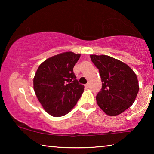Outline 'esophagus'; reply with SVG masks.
Wrapping results in <instances>:
<instances>
[{
	"instance_id": "34e87169",
	"label": "esophagus",
	"mask_w": 154,
	"mask_h": 154,
	"mask_svg": "<svg viewBox=\"0 0 154 154\" xmlns=\"http://www.w3.org/2000/svg\"><path fill=\"white\" fill-rule=\"evenodd\" d=\"M85 88H89L90 87V83H86V84L85 85Z\"/></svg>"
}]
</instances>
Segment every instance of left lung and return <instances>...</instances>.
<instances>
[{
	"instance_id": "1",
	"label": "left lung",
	"mask_w": 154,
	"mask_h": 154,
	"mask_svg": "<svg viewBox=\"0 0 154 154\" xmlns=\"http://www.w3.org/2000/svg\"><path fill=\"white\" fill-rule=\"evenodd\" d=\"M99 70L103 85L96 95V102L106 115L118 116L134 102L139 82L136 74L127 64L105 55H90Z\"/></svg>"
}]
</instances>
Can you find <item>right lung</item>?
<instances>
[{
    "instance_id": "add662e5",
    "label": "right lung",
    "mask_w": 154,
    "mask_h": 154,
    "mask_svg": "<svg viewBox=\"0 0 154 154\" xmlns=\"http://www.w3.org/2000/svg\"><path fill=\"white\" fill-rule=\"evenodd\" d=\"M80 54L68 51L51 57L38 66L34 77V90L47 113L54 117L67 114L76 105L84 90L73 68Z\"/></svg>"
}]
</instances>
